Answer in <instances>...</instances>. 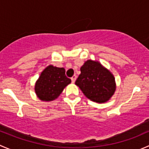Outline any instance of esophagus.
Masks as SVG:
<instances>
[{
  "label": "esophagus",
  "instance_id": "esophagus-1",
  "mask_svg": "<svg viewBox=\"0 0 149 149\" xmlns=\"http://www.w3.org/2000/svg\"><path fill=\"white\" fill-rule=\"evenodd\" d=\"M76 75H74V76H73V77L71 78L72 83H75V81H76Z\"/></svg>",
  "mask_w": 149,
  "mask_h": 149
}]
</instances>
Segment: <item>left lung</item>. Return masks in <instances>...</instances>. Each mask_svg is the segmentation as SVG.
<instances>
[{
    "label": "left lung",
    "instance_id": "8db88e82",
    "mask_svg": "<svg viewBox=\"0 0 149 149\" xmlns=\"http://www.w3.org/2000/svg\"><path fill=\"white\" fill-rule=\"evenodd\" d=\"M75 84L88 100L97 103L109 101L116 90L113 74L99 61L92 60H88L81 66Z\"/></svg>",
    "mask_w": 149,
    "mask_h": 149
}]
</instances>
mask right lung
Instances as JSON below:
<instances>
[{
  "mask_svg": "<svg viewBox=\"0 0 149 149\" xmlns=\"http://www.w3.org/2000/svg\"><path fill=\"white\" fill-rule=\"evenodd\" d=\"M70 82L71 80L66 77L65 68L49 65L43 70L36 81L34 91L42 101H53Z\"/></svg>",
  "mask_w": 149,
  "mask_h": 149,
  "instance_id": "add662e5",
  "label": "right lung"
}]
</instances>
